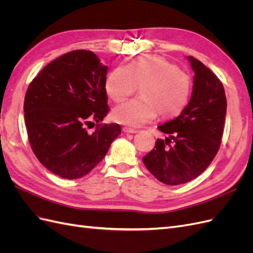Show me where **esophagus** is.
Wrapping results in <instances>:
<instances>
[{
	"instance_id": "1",
	"label": "esophagus",
	"mask_w": 253,
	"mask_h": 253,
	"mask_svg": "<svg viewBox=\"0 0 253 253\" xmlns=\"http://www.w3.org/2000/svg\"><path fill=\"white\" fill-rule=\"evenodd\" d=\"M122 129H124V132H125V133H128V134H134V133H137V129L132 128V127H128V126H124V127H122Z\"/></svg>"
}]
</instances>
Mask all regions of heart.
<instances>
[{
    "instance_id": "1",
    "label": "heart",
    "mask_w": 253,
    "mask_h": 253,
    "mask_svg": "<svg viewBox=\"0 0 253 253\" xmlns=\"http://www.w3.org/2000/svg\"><path fill=\"white\" fill-rule=\"evenodd\" d=\"M137 86H141V98L113 110L112 117L118 124L137 127L154 120L157 115L165 120L177 117L192 93L189 76L177 65L156 56H141L126 66H117L105 81L106 94L117 103L134 94Z\"/></svg>"
}]
</instances>
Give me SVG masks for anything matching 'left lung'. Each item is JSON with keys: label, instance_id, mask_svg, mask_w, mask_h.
Masks as SVG:
<instances>
[{"label": "left lung", "instance_id": "8db88e82", "mask_svg": "<svg viewBox=\"0 0 253 253\" xmlns=\"http://www.w3.org/2000/svg\"><path fill=\"white\" fill-rule=\"evenodd\" d=\"M188 59L194 71L190 101L177 118L158 126L169 137L158 138L142 158L151 174L170 186L201 175L215 157L224 133L227 99L223 83L200 60Z\"/></svg>", "mask_w": 253, "mask_h": 253}]
</instances>
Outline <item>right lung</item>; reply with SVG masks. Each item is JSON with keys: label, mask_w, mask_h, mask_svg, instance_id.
I'll list each match as a JSON object with an SVG mask.
<instances>
[{"label": "right lung", "mask_w": 253, "mask_h": 253, "mask_svg": "<svg viewBox=\"0 0 253 253\" xmlns=\"http://www.w3.org/2000/svg\"><path fill=\"white\" fill-rule=\"evenodd\" d=\"M108 66L93 51L77 49L55 59L30 82L24 100L28 140L53 174L76 179L89 173L121 134L117 124H99L109 113ZM98 124L94 132L89 126Z\"/></svg>", "instance_id": "obj_1"}]
</instances>
